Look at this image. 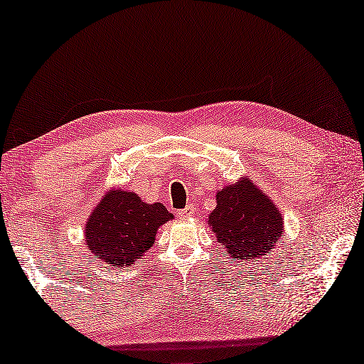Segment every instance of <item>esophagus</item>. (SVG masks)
Masks as SVG:
<instances>
[{
  "mask_svg": "<svg viewBox=\"0 0 364 364\" xmlns=\"http://www.w3.org/2000/svg\"><path fill=\"white\" fill-rule=\"evenodd\" d=\"M194 213V207L193 205H186L184 207V209H181L180 212H178V215H180L181 218H188V217H191Z\"/></svg>",
  "mask_w": 364,
  "mask_h": 364,
  "instance_id": "obj_1",
  "label": "esophagus"
}]
</instances>
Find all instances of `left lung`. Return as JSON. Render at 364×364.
Masks as SVG:
<instances>
[{"label":"left lung","instance_id":"1","mask_svg":"<svg viewBox=\"0 0 364 364\" xmlns=\"http://www.w3.org/2000/svg\"><path fill=\"white\" fill-rule=\"evenodd\" d=\"M209 225L233 261L267 255L284 236L282 213L269 196L246 178L217 193Z\"/></svg>","mask_w":364,"mask_h":364}]
</instances>
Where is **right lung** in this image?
Instances as JSON below:
<instances>
[{
	"instance_id": "1",
	"label": "right lung",
	"mask_w": 364,
	"mask_h": 364,
	"mask_svg": "<svg viewBox=\"0 0 364 364\" xmlns=\"http://www.w3.org/2000/svg\"><path fill=\"white\" fill-rule=\"evenodd\" d=\"M171 218L164 204H146L136 193L109 189L85 223V243L103 262L129 267L152 247L160 225Z\"/></svg>"
}]
</instances>
